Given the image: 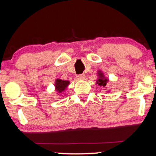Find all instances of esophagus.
<instances>
[{
    "instance_id": "esophagus-1",
    "label": "esophagus",
    "mask_w": 156,
    "mask_h": 156,
    "mask_svg": "<svg viewBox=\"0 0 156 156\" xmlns=\"http://www.w3.org/2000/svg\"><path fill=\"white\" fill-rule=\"evenodd\" d=\"M77 79L78 80H84L85 79V75L84 74H80V75H78V76H76Z\"/></svg>"
}]
</instances>
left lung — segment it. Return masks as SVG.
I'll return each mask as SVG.
<instances>
[{
	"instance_id": "8db88e82",
	"label": "left lung",
	"mask_w": 156,
	"mask_h": 156,
	"mask_svg": "<svg viewBox=\"0 0 156 156\" xmlns=\"http://www.w3.org/2000/svg\"><path fill=\"white\" fill-rule=\"evenodd\" d=\"M98 76L99 78L97 80V84H98L99 86H103V87H105L106 86V83L108 82V79L104 76L103 73H101V71H98Z\"/></svg>"
}]
</instances>
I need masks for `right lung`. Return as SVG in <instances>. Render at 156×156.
Segmentation results:
<instances>
[{"label":"right lung","instance_id":"add662e5","mask_svg":"<svg viewBox=\"0 0 156 156\" xmlns=\"http://www.w3.org/2000/svg\"><path fill=\"white\" fill-rule=\"evenodd\" d=\"M69 82L68 80H62L61 79H56L55 82V90L58 92H62L67 87Z\"/></svg>","mask_w":156,"mask_h":156}]
</instances>
